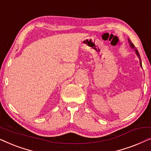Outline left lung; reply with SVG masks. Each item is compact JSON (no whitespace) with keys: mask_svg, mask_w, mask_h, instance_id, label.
<instances>
[{"mask_svg":"<svg viewBox=\"0 0 151 151\" xmlns=\"http://www.w3.org/2000/svg\"><path fill=\"white\" fill-rule=\"evenodd\" d=\"M129 42L130 47H131L132 49H135V45H134L133 44V43H132V42L131 41V40H130V39H129ZM135 51H136V54H137V55L138 57H139V63H140V66H141V67H142V60H141V58H140L139 53V52H138V51L137 50V49H135Z\"/></svg>","mask_w":151,"mask_h":151,"instance_id":"left-lung-1","label":"left lung"}]
</instances>
